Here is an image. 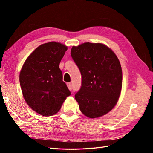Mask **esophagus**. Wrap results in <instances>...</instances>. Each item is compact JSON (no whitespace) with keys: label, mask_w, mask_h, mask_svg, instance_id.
Returning a JSON list of instances; mask_svg holds the SVG:
<instances>
[{"label":"esophagus","mask_w":153,"mask_h":153,"mask_svg":"<svg viewBox=\"0 0 153 153\" xmlns=\"http://www.w3.org/2000/svg\"><path fill=\"white\" fill-rule=\"evenodd\" d=\"M67 87L69 88V89L71 90H72V84H71V83H67Z\"/></svg>","instance_id":"34e87169"}]
</instances>
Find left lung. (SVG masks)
Instances as JSON below:
<instances>
[{
  "label": "left lung",
  "mask_w": 153,
  "mask_h": 153,
  "mask_svg": "<svg viewBox=\"0 0 153 153\" xmlns=\"http://www.w3.org/2000/svg\"><path fill=\"white\" fill-rule=\"evenodd\" d=\"M82 75V86L75 98L90 118L101 117L115 107L122 87V70L117 56L101 43L85 42L71 50Z\"/></svg>",
  "instance_id": "obj_1"
}]
</instances>
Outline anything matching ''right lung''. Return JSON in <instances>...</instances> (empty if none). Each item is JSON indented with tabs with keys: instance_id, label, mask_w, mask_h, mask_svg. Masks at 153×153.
Returning a JSON list of instances; mask_svg holds the SVG:
<instances>
[{
	"instance_id": "obj_1",
	"label": "right lung",
	"mask_w": 153,
	"mask_h": 153,
	"mask_svg": "<svg viewBox=\"0 0 153 153\" xmlns=\"http://www.w3.org/2000/svg\"><path fill=\"white\" fill-rule=\"evenodd\" d=\"M67 50V46L59 42L41 45L27 58L20 71V86L25 102L41 115L57 113L71 94L59 68Z\"/></svg>"
}]
</instances>
